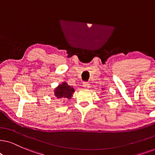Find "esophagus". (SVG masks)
<instances>
[{
  "label": "esophagus",
  "instance_id": "1",
  "mask_svg": "<svg viewBox=\"0 0 155 155\" xmlns=\"http://www.w3.org/2000/svg\"><path fill=\"white\" fill-rule=\"evenodd\" d=\"M89 84H88L87 82H84L83 84V87L84 88V89H89Z\"/></svg>",
  "mask_w": 155,
  "mask_h": 155
}]
</instances>
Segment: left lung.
Segmentation results:
<instances>
[{"mask_svg":"<svg viewBox=\"0 0 155 155\" xmlns=\"http://www.w3.org/2000/svg\"><path fill=\"white\" fill-rule=\"evenodd\" d=\"M102 89H103V90H104V88H102Z\"/></svg>","mask_w":155,"mask_h":155,"instance_id":"1","label":"left lung"}]
</instances>
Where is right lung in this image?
Masks as SVG:
<instances>
[{"mask_svg": "<svg viewBox=\"0 0 155 155\" xmlns=\"http://www.w3.org/2000/svg\"><path fill=\"white\" fill-rule=\"evenodd\" d=\"M74 91L75 90L74 88L68 85L65 81L58 84L54 90L55 97L60 100H64V101L68 99H71L73 97Z\"/></svg>", "mask_w": 155, "mask_h": 155, "instance_id": "right-lung-1", "label": "right lung"}]
</instances>
